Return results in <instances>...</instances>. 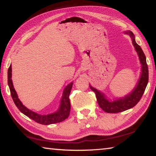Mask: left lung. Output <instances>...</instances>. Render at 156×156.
<instances>
[{"instance_id":"obj_1","label":"left lung","mask_w":156,"mask_h":156,"mask_svg":"<svg viewBox=\"0 0 156 156\" xmlns=\"http://www.w3.org/2000/svg\"><path fill=\"white\" fill-rule=\"evenodd\" d=\"M125 34L130 36L132 40V43L135 48V50L138 54L141 65L140 76L134 89L130 93L126 95L125 96L119 98H115V100H111L107 98L106 95L102 93L97 89L94 88L91 84H89L90 89L96 94L98 103L100 107L107 113H118L124 111L128 110L133 108L138 104L140 100L143 95L145 89L147 85L149 80V70L147 64L146 56L142 51L140 46L136 43L135 40V36L131 31H125Z\"/></svg>"}]
</instances>
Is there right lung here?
<instances>
[{"label":"right lung","instance_id":"obj_1","mask_svg":"<svg viewBox=\"0 0 156 156\" xmlns=\"http://www.w3.org/2000/svg\"><path fill=\"white\" fill-rule=\"evenodd\" d=\"M7 83H8L12 98L13 100H14L16 106L20 111L21 113L27 115V117L32 119L35 122L39 124H42V125H51V124L62 122V121L67 119L69 115L71 105L69 96L71 90H72L73 84V82L67 84L65 87L64 90H63L58 109L54 113H49V114L47 115L38 114V113L27 109L25 105H23L20 99L18 98L16 91L14 85H13L12 80V65H10V67L8 69V72H7Z\"/></svg>","mask_w":156,"mask_h":156}]
</instances>
